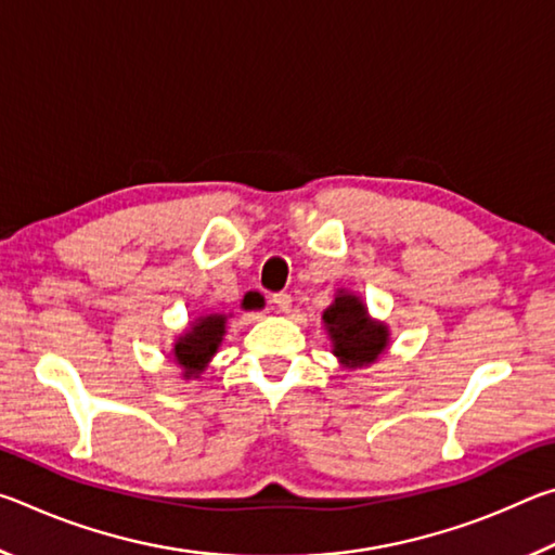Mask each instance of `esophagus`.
I'll return each mask as SVG.
<instances>
[{
  "mask_svg": "<svg viewBox=\"0 0 555 555\" xmlns=\"http://www.w3.org/2000/svg\"><path fill=\"white\" fill-rule=\"evenodd\" d=\"M274 306H276V311L279 313H288L291 311V296L288 294H274Z\"/></svg>",
  "mask_w": 555,
  "mask_h": 555,
  "instance_id": "obj_1",
  "label": "esophagus"
}]
</instances>
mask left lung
<instances>
[{
    "mask_svg": "<svg viewBox=\"0 0 555 555\" xmlns=\"http://www.w3.org/2000/svg\"><path fill=\"white\" fill-rule=\"evenodd\" d=\"M323 327L343 370L372 367L391 343L389 325L372 318L362 296L347 288L335 291L333 304L323 311Z\"/></svg>",
    "mask_w": 555,
    "mask_h": 555,
    "instance_id": "1",
    "label": "left lung"
}]
</instances>
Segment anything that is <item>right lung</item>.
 <instances>
[{"instance_id":"1","label":"right lung","mask_w":555,"mask_h":555,"mask_svg":"<svg viewBox=\"0 0 555 555\" xmlns=\"http://www.w3.org/2000/svg\"><path fill=\"white\" fill-rule=\"evenodd\" d=\"M261 306H264L261 298L244 296L242 300L244 311H257ZM230 318L232 313H201L176 337L171 347V360L181 367L183 379H201V374L208 370V364L218 354L224 340V333H228Z\"/></svg>"}]
</instances>
